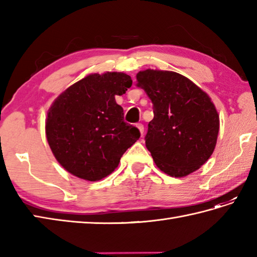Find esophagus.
<instances>
[{"instance_id":"esophagus-1","label":"esophagus","mask_w":257,"mask_h":257,"mask_svg":"<svg viewBox=\"0 0 257 257\" xmlns=\"http://www.w3.org/2000/svg\"><path fill=\"white\" fill-rule=\"evenodd\" d=\"M136 127H137V128L139 129V132H140V134H141V135L144 134V132H145V127H144V124H143V123H137V124H136Z\"/></svg>"}]
</instances>
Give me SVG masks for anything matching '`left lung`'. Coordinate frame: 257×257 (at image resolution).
Listing matches in <instances>:
<instances>
[{
  "label": "left lung",
  "mask_w": 257,
  "mask_h": 257,
  "mask_svg": "<svg viewBox=\"0 0 257 257\" xmlns=\"http://www.w3.org/2000/svg\"><path fill=\"white\" fill-rule=\"evenodd\" d=\"M137 80L154 103L147 149L168 176H189L209 160L216 146L220 117L211 97L171 70H141Z\"/></svg>",
  "instance_id": "left-lung-1"
}]
</instances>
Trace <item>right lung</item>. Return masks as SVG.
<instances>
[{
	"instance_id": "add662e5",
	"label": "right lung",
	"mask_w": 257,
	"mask_h": 257,
	"mask_svg": "<svg viewBox=\"0 0 257 257\" xmlns=\"http://www.w3.org/2000/svg\"><path fill=\"white\" fill-rule=\"evenodd\" d=\"M132 85V77L124 73L89 74L53 101L45 134L65 170L98 181L118 167L125 150L140 138L138 128L123 121V109L114 99Z\"/></svg>"
}]
</instances>
